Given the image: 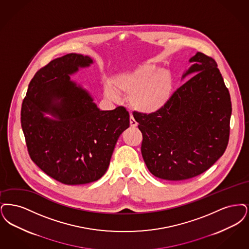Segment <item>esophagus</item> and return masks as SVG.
Listing matches in <instances>:
<instances>
[{"label":"esophagus","mask_w":249,"mask_h":249,"mask_svg":"<svg viewBox=\"0 0 249 249\" xmlns=\"http://www.w3.org/2000/svg\"><path fill=\"white\" fill-rule=\"evenodd\" d=\"M137 125H138L137 121L134 119V117L131 115V116H130V126H131V127H136Z\"/></svg>","instance_id":"obj_1"}]
</instances>
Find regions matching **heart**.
<instances>
[{"mask_svg":"<svg viewBox=\"0 0 249 249\" xmlns=\"http://www.w3.org/2000/svg\"><path fill=\"white\" fill-rule=\"evenodd\" d=\"M113 87L122 94L129 95L130 107L143 113L160 110L172 94L173 80L169 71L157 66L145 64L133 72L123 73L113 81ZM108 97L117 98L114 91L108 90Z\"/></svg>","mask_w":249,"mask_h":249,"instance_id":"1","label":"heart"}]
</instances>
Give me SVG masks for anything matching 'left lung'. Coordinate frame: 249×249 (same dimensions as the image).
I'll use <instances>...</instances> for the list:
<instances>
[{
  "mask_svg": "<svg viewBox=\"0 0 249 249\" xmlns=\"http://www.w3.org/2000/svg\"><path fill=\"white\" fill-rule=\"evenodd\" d=\"M185 76L194 74L152 113L135 112L142 133L141 153L150 172L184 180L210 168L230 138L231 102L214 58L197 52Z\"/></svg>",
  "mask_w": 249,
  "mask_h": 249,
  "instance_id": "obj_1",
  "label": "left lung"
}]
</instances>
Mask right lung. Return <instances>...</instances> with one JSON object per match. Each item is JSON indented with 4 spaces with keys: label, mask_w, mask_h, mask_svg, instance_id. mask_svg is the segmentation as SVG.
<instances>
[{
    "label": "right lung",
    "mask_w": 249,
    "mask_h": 249,
    "mask_svg": "<svg viewBox=\"0 0 249 249\" xmlns=\"http://www.w3.org/2000/svg\"><path fill=\"white\" fill-rule=\"evenodd\" d=\"M92 62L79 54L50 61L33 76L22 102V130L31 159L66 185L99 179L108 169L120 135L129 127L125 108L99 110L87 92L70 80L79 67ZM54 97L62 101L54 104ZM43 112L59 120H48Z\"/></svg>",
    "instance_id": "1"
}]
</instances>
